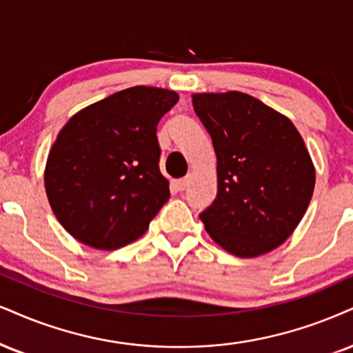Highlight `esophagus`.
Instances as JSON below:
<instances>
[{
    "instance_id": "34e87169",
    "label": "esophagus",
    "mask_w": 353,
    "mask_h": 353,
    "mask_svg": "<svg viewBox=\"0 0 353 353\" xmlns=\"http://www.w3.org/2000/svg\"><path fill=\"white\" fill-rule=\"evenodd\" d=\"M191 178H193V175H191V173H188V175H186L185 178H180V180H175L176 190H178V191H183V190L188 188V185L191 183Z\"/></svg>"
}]
</instances>
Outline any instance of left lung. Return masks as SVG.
I'll return each mask as SVG.
<instances>
[{
  "label": "left lung",
  "instance_id": "obj_1",
  "mask_svg": "<svg viewBox=\"0 0 353 353\" xmlns=\"http://www.w3.org/2000/svg\"><path fill=\"white\" fill-rule=\"evenodd\" d=\"M191 98L217 159L216 199L199 219L229 254H268L294 232L310 206L316 168L306 143L288 117L250 94Z\"/></svg>",
  "mask_w": 353,
  "mask_h": 353
}]
</instances>
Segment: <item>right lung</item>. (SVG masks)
Here are the masks:
<instances>
[{"label": "right lung", "instance_id": "add662e5", "mask_svg": "<svg viewBox=\"0 0 353 353\" xmlns=\"http://www.w3.org/2000/svg\"><path fill=\"white\" fill-rule=\"evenodd\" d=\"M178 93L154 86L117 91L73 114L47 157L52 211L78 242L116 250L137 241L168 201L157 124Z\"/></svg>", "mask_w": 353, "mask_h": 353}]
</instances>
